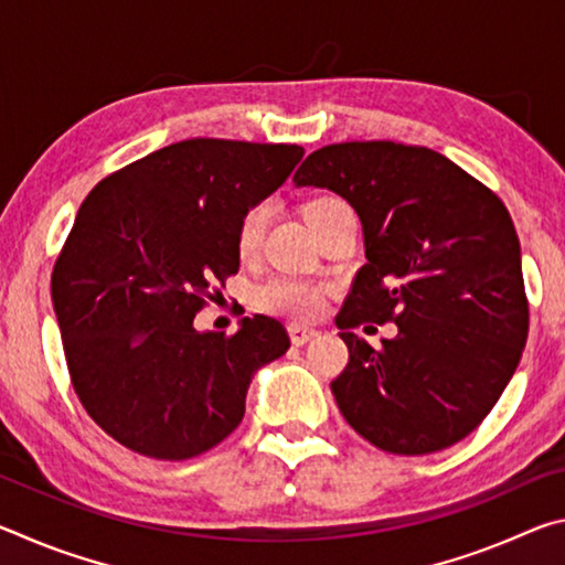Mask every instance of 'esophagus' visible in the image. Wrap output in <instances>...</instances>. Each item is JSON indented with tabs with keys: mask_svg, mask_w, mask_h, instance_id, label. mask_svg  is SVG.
Returning <instances> with one entry per match:
<instances>
[{
	"mask_svg": "<svg viewBox=\"0 0 565 565\" xmlns=\"http://www.w3.org/2000/svg\"><path fill=\"white\" fill-rule=\"evenodd\" d=\"M317 329H309V327H301V323H291L289 327V339L294 347H303L306 341H311L313 337H317Z\"/></svg>",
	"mask_w": 565,
	"mask_h": 565,
	"instance_id": "obj_1",
	"label": "esophagus"
}]
</instances>
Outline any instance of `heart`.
<instances>
[{
    "instance_id": "heart-1",
    "label": "heart",
    "mask_w": 565,
    "mask_h": 565,
    "mask_svg": "<svg viewBox=\"0 0 565 565\" xmlns=\"http://www.w3.org/2000/svg\"><path fill=\"white\" fill-rule=\"evenodd\" d=\"M337 206H343V202H339V199L333 196L313 199V202H309L303 209L306 222H311V218H317L323 212H329V209H337ZM266 224H269V204H254L252 209H246L236 228V252L242 256H252L262 244ZM256 303L271 313H284V317H296V319H311L321 311L323 294L319 286L306 284V281L271 279L264 286H259V291H256Z\"/></svg>"
}]
</instances>
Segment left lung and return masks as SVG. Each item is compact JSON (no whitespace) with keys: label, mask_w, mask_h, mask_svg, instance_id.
Segmentation results:
<instances>
[{"label":"left lung","mask_w":565,"mask_h":565,"mask_svg":"<svg viewBox=\"0 0 565 565\" xmlns=\"http://www.w3.org/2000/svg\"><path fill=\"white\" fill-rule=\"evenodd\" d=\"M294 184L343 196L363 226L366 264L337 317L343 418L398 456L458 444L501 398L529 337L509 209L451 159L394 141L323 147ZM363 320H394L399 333L374 350L348 331Z\"/></svg>","instance_id":"8db88e82"}]
</instances>
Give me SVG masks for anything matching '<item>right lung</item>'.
<instances>
[{
	"label": "right lung",
	"instance_id": "add662e5",
	"mask_svg": "<svg viewBox=\"0 0 565 565\" xmlns=\"http://www.w3.org/2000/svg\"><path fill=\"white\" fill-rule=\"evenodd\" d=\"M303 157L296 145L186 139L99 181L52 271L72 386L121 446L159 461L209 451L242 424L256 371L291 347L256 313L234 337L196 331L238 271L236 228Z\"/></svg>",
	"mask_w": 565,
	"mask_h": 565
}]
</instances>
